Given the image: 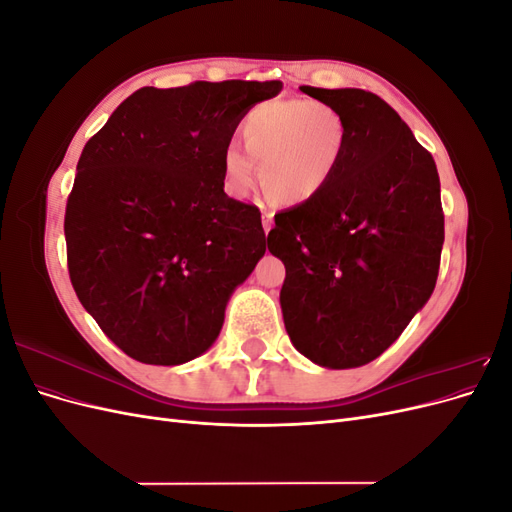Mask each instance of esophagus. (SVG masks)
<instances>
[{
  "label": "esophagus",
  "instance_id": "esophagus-1",
  "mask_svg": "<svg viewBox=\"0 0 512 512\" xmlns=\"http://www.w3.org/2000/svg\"><path fill=\"white\" fill-rule=\"evenodd\" d=\"M262 224H265V232L269 235V230H271V226H273V213L262 211Z\"/></svg>",
  "mask_w": 512,
  "mask_h": 512
}]
</instances>
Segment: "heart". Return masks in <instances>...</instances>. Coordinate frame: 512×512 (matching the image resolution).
I'll return each instance as SVG.
<instances>
[{
    "mask_svg": "<svg viewBox=\"0 0 512 512\" xmlns=\"http://www.w3.org/2000/svg\"><path fill=\"white\" fill-rule=\"evenodd\" d=\"M243 149L222 153V175L230 194L254 188L260 164L265 190L284 205H303L320 196L339 173L350 126L333 102L318 98H271L241 117Z\"/></svg>",
    "mask_w": 512,
    "mask_h": 512,
    "instance_id": "1",
    "label": "heart"
}]
</instances>
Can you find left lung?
<instances>
[{"mask_svg": "<svg viewBox=\"0 0 512 512\" xmlns=\"http://www.w3.org/2000/svg\"><path fill=\"white\" fill-rule=\"evenodd\" d=\"M333 102L350 136L329 188L275 215L269 252L292 346L329 369L361 367L389 348L436 288L444 243L431 153L393 108L363 89L301 87Z\"/></svg>", "mask_w": 512, "mask_h": 512, "instance_id": "left-lung-1", "label": "left lung"}]
</instances>
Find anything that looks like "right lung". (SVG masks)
<instances>
[{"mask_svg":"<svg viewBox=\"0 0 512 512\" xmlns=\"http://www.w3.org/2000/svg\"><path fill=\"white\" fill-rule=\"evenodd\" d=\"M282 81L143 87L91 136L66 205L68 271L104 335L147 365L218 339L230 294L265 256L254 205L224 192L222 153Z\"/></svg>","mask_w":512,"mask_h":512,"instance_id":"right-lung-1","label":"right lung"}]
</instances>
